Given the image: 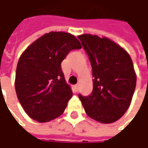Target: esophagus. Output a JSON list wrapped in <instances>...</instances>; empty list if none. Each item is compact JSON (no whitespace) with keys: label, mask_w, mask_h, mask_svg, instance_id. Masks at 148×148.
<instances>
[{"label":"esophagus","mask_w":148,"mask_h":148,"mask_svg":"<svg viewBox=\"0 0 148 148\" xmlns=\"http://www.w3.org/2000/svg\"><path fill=\"white\" fill-rule=\"evenodd\" d=\"M74 88H75V90H76V91H78V89H79V86H78V85H76V86H74Z\"/></svg>","instance_id":"esophagus-1"}]
</instances>
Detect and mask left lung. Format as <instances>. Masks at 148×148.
I'll return each mask as SVG.
<instances>
[{"label": "left lung", "instance_id": "8db88e82", "mask_svg": "<svg viewBox=\"0 0 148 148\" xmlns=\"http://www.w3.org/2000/svg\"><path fill=\"white\" fill-rule=\"evenodd\" d=\"M92 66L93 90L90 95H79L90 118L111 123L125 114L133 99L137 75L128 52L106 37L79 35Z\"/></svg>", "mask_w": 148, "mask_h": 148}]
</instances>
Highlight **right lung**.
<instances>
[{
    "mask_svg": "<svg viewBox=\"0 0 148 148\" xmlns=\"http://www.w3.org/2000/svg\"><path fill=\"white\" fill-rule=\"evenodd\" d=\"M82 49L73 34L49 32L32 43L21 54L14 87L24 110L32 119L49 122L65 110L72 96L61 63L72 49Z\"/></svg>",
    "mask_w": 148,
    "mask_h": 148,
    "instance_id": "add662e5",
    "label": "right lung"
}]
</instances>
